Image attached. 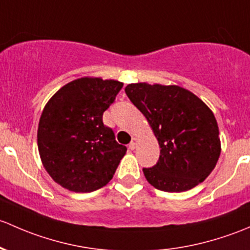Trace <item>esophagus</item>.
<instances>
[{
  "label": "esophagus",
  "mask_w": 250,
  "mask_h": 250,
  "mask_svg": "<svg viewBox=\"0 0 250 250\" xmlns=\"http://www.w3.org/2000/svg\"><path fill=\"white\" fill-rule=\"evenodd\" d=\"M137 143H138V140L136 137H133L132 141H131V143L128 144V148H130L131 150H133V149H135L136 146H137Z\"/></svg>",
  "instance_id": "1"
}]
</instances>
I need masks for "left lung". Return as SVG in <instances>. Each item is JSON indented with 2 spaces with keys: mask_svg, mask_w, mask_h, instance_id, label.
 Segmentation results:
<instances>
[{
  "mask_svg": "<svg viewBox=\"0 0 250 250\" xmlns=\"http://www.w3.org/2000/svg\"><path fill=\"white\" fill-rule=\"evenodd\" d=\"M125 92L148 120L161 148L155 166L143 168L149 184L182 192L205 181L221 151L219 127L209 107L178 85L135 83Z\"/></svg>",
  "mask_w": 250,
  "mask_h": 250,
  "instance_id": "8db88e82",
  "label": "left lung"
}]
</instances>
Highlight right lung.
<instances>
[{
    "mask_svg": "<svg viewBox=\"0 0 250 250\" xmlns=\"http://www.w3.org/2000/svg\"><path fill=\"white\" fill-rule=\"evenodd\" d=\"M123 85L83 77L63 85L45 104L38 124V151L49 176L69 191L104 187L126 154V146L102 122Z\"/></svg>",
    "mask_w": 250,
    "mask_h": 250,
    "instance_id": "add662e5",
    "label": "right lung"
}]
</instances>
